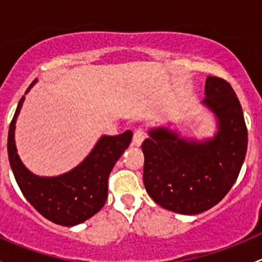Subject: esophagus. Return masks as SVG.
Instances as JSON below:
<instances>
[{
    "instance_id": "1",
    "label": "esophagus",
    "mask_w": 262,
    "mask_h": 262,
    "mask_svg": "<svg viewBox=\"0 0 262 262\" xmlns=\"http://www.w3.org/2000/svg\"><path fill=\"white\" fill-rule=\"evenodd\" d=\"M144 141V133L141 128L134 129L133 141H132V147H141Z\"/></svg>"
}]
</instances>
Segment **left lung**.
I'll list each match as a JSON object with an SVG mask.
<instances>
[{
    "instance_id": "8db88e82",
    "label": "left lung",
    "mask_w": 262,
    "mask_h": 262,
    "mask_svg": "<svg viewBox=\"0 0 262 262\" xmlns=\"http://www.w3.org/2000/svg\"><path fill=\"white\" fill-rule=\"evenodd\" d=\"M202 105L215 118L213 137L198 141L156 126L142 144L148 195L165 209L186 215L205 212L226 196L247 150L244 112L231 84L209 76Z\"/></svg>"
}]
</instances>
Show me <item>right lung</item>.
<instances>
[{
  "instance_id": "right-lung-1",
  "label": "right lung",
  "mask_w": 262,
  "mask_h": 262,
  "mask_svg": "<svg viewBox=\"0 0 262 262\" xmlns=\"http://www.w3.org/2000/svg\"><path fill=\"white\" fill-rule=\"evenodd\" d=\"M35 80L25 95L35 84ZM25 96L18 101L10 124L7 152L15 180L24 196L44 218L60 226L72 227L95 215L107 198V179L124 150L129 147L133 133L102 136L87 157L68 172L58 176H38L26 168L17 155L15 128Z\"/></svg>"
}]
</instances>
